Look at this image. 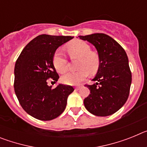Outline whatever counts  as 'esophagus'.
Here are the masks:
<instances>
[{"label":"esophagus","mask_w":147,"mask_h":147,"mask_svg":"<svg viewBox=\"0 0 147 147\" xmlns=\"http://www.w3.org/2000/svg\"><path fill=\"white\" fill-rule=\"evenodd\" d=\"M80 89V87H76V88H75V90H79Z\"/></svg>","instance_id":"1"}]
</instances>
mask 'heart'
I'll return each mask as SVG.
<instances>
[{
  "label": "heart",
  "mask_w": 147,
  "mask_h": 147,
  "mask_svg": "<svg viewBox=\"0 0 147 147\" xmlns=\"http://www.w3.org/2000/svg\"><path fill=\"white\" fill-rule=\"evenodd\" d=\"M67 51L71 57L80 58L78 68L75 72H67L62 76V82L65 85H77L88 77V74H93L99 67V57L96 53L91 51L88 44L83 41H74L67 45ZM53 64L59 73L65 72L67 60L62 51L57 49L53 57Z\"/></svg>",
  "instance_id": "b5f03b06"
}]
</instances>
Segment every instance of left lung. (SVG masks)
Wrapping results in <instances>:
<instances>
[{"label": "left lung", "instance_id": "left-lung-1", "mask_svg": "<svg viewBox=\"0 0 147 147\" xmlns=\"http://www.w3.org/2000/svg\"><path fill=\"white\" fill-rule=\"evenodd\" d=\"M95 46L100 63L93 85H87L90 95L84 105L90 113L107 116L117 112L127 102L132 82L129 60L123 48L114 39L102 33L79 36Z\"/></svg>", "mask_w": 147, "mask_h": 147}]
</instances>
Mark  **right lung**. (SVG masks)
<instances>
[{"instance_id": "add662e5", "label": "right lung", "mask_w": 147, "mask_h": 147, "mask_svg": "<svg viewBox=\"0 0 147 147\" xmlns=\"http://www.w3.org/2000/svg\"><path fill=\"white\" fill-rule=\"evenodd\" d=\"M74 38L71 36L41 34L30 41L20 53L15 66V94L28 115L41 121H50L62 113L67 97L74 89L59 84L48 85V79L54 83L59 78L53 64L56 50Z\"/></svg>"}]
</instances>
